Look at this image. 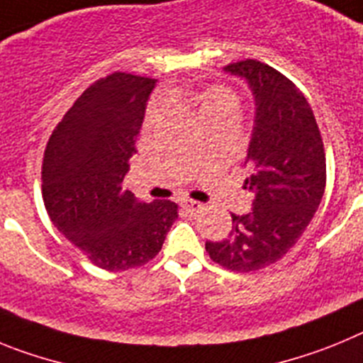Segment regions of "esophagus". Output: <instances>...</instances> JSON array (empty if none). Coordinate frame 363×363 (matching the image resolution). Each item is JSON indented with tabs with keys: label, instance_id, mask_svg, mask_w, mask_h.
Instances as JSON below:
<instances>
[{
	"label": "esophagus",
	"instance_id": "obj_1",
	"mask_svg": "<svg viewBox=\"0 0 363 363\" xmlns=\"http://www.w3.org/2000/svg\"><path fill=\"white\" fill-rule=\"evenodd\" d=\"M182 207H184L189 214H196L203 209V203H200V201H194V200H184L182 201Z\"/></svg>",
	"mask_w": 363,
	"mask_h": 363
}]
</instances>
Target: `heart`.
Masks as SVG:
<instances>
[{
	"label": "heart",
	"mask_w": 363,
	"mask_h": 363,
	"mask_svg": "<svg viewBox=\"0 0 363 363\" xmlns=\"http://www.w3.org/2000/svg\"><path fill=\"white\" fill-rule=\"evenodd\" d=\"M191 104L198 108L203 121L213 120L221 114H238L240 101L236 94L225 86H207L203 91H196L189 94ZM158 114V105H150L147 111V121H152Z\"/></svg>",
	"instance_id": "b5f03b06"
}]
</instances>
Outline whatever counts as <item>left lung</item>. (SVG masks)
I'll list each match as a JSON object with an SVG mask.
<instances>
[{
  "mask_svg": "<svg viewBox=\"0 0 363 363\" xmlns=\"http://www.w3.org/2000/svg\"><path fill=\"white\" fill-rule=\"evenodd\" d=\"M243 79L255 99V125L245 165L252 211L233 216L229 236L205 242L211 259L230 271L271 265L300 240L325 191V152L306 96L265 63L223 67Z\"/></svg>",
  "mask_w": 363,
  "mask_h": 363,
  "instance_id": "obj_1",
  "label": "left lung"
}]
</instances>
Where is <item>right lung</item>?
<instances>
[{
    "mask_svg": "<svg viewBox=\"0 0 363 363\" xmlns=\"http://www.w3.org/2000/svg\"><path fill=\"white\" fill-rule=\"evenodd\" d=\"M156 79L114 72L86 89L45 149L41 191L50 221L98 267L127 271L162 251L178 218L169 200L123 187Z\"/></svg>",
    "mask_w": 363,
    "mask_h": 363,
    "instance_id": "add662e5",
    "label": "right lung"
}]
</instances>
